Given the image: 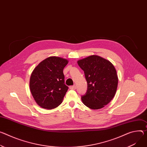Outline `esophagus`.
<instances>
[{"label":"esophagus","mask_w":147,"mask_h":147,"mask_svg":"<svg viewBox=\"0 0 147 147\" xmlns=\"http://www.w3.org/2000/svg\"><path fill=\"white\" fill-rule=\"evenodd\" d=\"M76 86H70V90H76Z\"/></svg>","instance_id":"1"}]
</instances>
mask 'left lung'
Masks as SVG:
<instances>
[{
  "label": "left lung",
  "instance_id": "8db88e82",
  "mask_svg": "<svg viewBox=\"0 0 147 147\" xmlns=\"http://www.w3.org/2000/svg\"><path fill=\"white\" fill-rule=\"evenodd\" d=\"M78 65L84 72L87 90L82 96L87 107L97 110L107 105L114 97L118 78L113 64L100 56L92 55L79 60Z\"/></svg>",
  "mask_w": 147,
  "mask_h": 147
}]
</instances>
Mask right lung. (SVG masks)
<instances>
[{"label": "right lung", "mask_w": 147, "mask_h": 147, "mask_svg": "<svg viewBox=\"0 0 147 147\" xmlns=\"http://www.w3.org/2000/svg\"><path fill=\"white\" fill-rule=\"evenodd\" d=\"M68 60L49 57L40 63L30 78V89L36 103L43 109L51 110L58 107L69 87L64 84L63 69Z\"/></svg>", "instance_id": "add662e5"}]
</instances>
